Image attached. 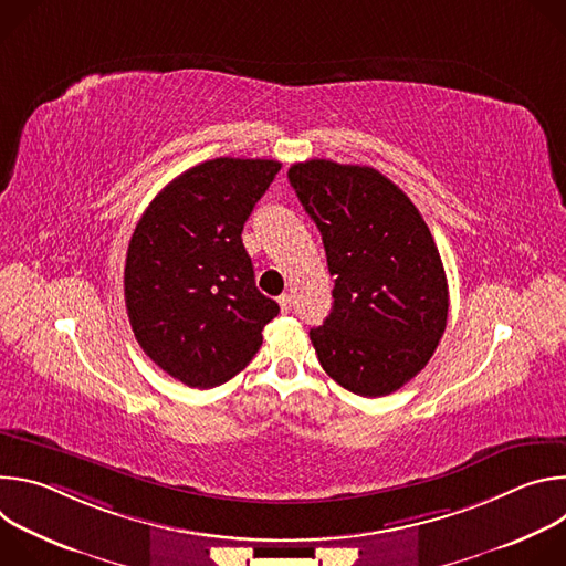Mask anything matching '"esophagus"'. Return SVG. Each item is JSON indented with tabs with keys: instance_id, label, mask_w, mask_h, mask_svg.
I'll return each mask as SVG.
<instances>
[{
	"instance_id": "1",
	"label": "esophagus",
	"mask_w": 566,
	"mask_h": 566,
	"mask_svg": "<svg viewBox=\"0 0 566 566\" xmlns=\"http://www.w3.org/2000/svg\"><path fill=\"white\" fill-rule=\"evenodd\" d=\"M277 304H280V308L286 313V311H291V295L289 293H282L280 297H277Z\"/></svg>"
}]
</instances>
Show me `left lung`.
Listing matches in <instances>:
<instances>
[{
	"mask_svg": "<svg viewBox=\"0 0 566 566\" xmlns=\"http://www.w3.org/2000/svg\"><path fill=\"white\" fill-rule=\"evenodd\" d=\"M315 221L334 280V306L311 329L317 360L345 389L376 398L412 380L448 322V280L417 206L367 166L311 158L289 170Z\"/></svg>",
	"mask_w": 566,
	"mask_h": 566,
	"instance_id": "8db88e82",
	"label": "left lung"
}]
</instances>
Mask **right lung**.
I'll use <instances>...</instances> for the list:
<instances>
[{
	"label": "right lung",
	"mask_w": 566,
	"mask_h": 566,
	"mask_svg": "<svg viewBox=\"0 0 566 566\" xmlns=\"http://www.w3.org/2000/svg\"><path fill=\"white\" fill-rule=\"evenodd\" d=\"M280 160L212 158L160 190L129 239L125 306L140 349L172 378L214 387L244 369L280 313L241 241Z\"/></svg>",
	"instance_id": "obj_1"
}]
</instances>
